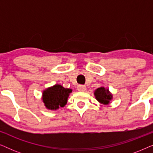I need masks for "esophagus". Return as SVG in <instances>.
I'll use <instances>...</instances> for the list:
<instances>
[{
  "instance_id": "obj_1",
  "label": "esophagus",
  "mask_w": 153,
  "mask_h": 153,
  "mask_svg": "<svg viewBox=\"0 0 153 153\" xmlns=\"http://www.w3.org/2000/svg\"><path fill=\"white\" fill-rule=\"evenodd\" d=\"M77 90L80 92H83L86 90V87H85V85H79L78 86H77Z\"/></svg>"
}]
</instances>
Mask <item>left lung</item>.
<instances>
[{
  "label": "left lung",
  "mask_w": 153,
  "mask_h": 153,
  "mask_svg": "<svg viewBox=\"0 0 153 153\" xmlns=\"http://www.w3.org/2000/svg\"><path fill=\"white\" fill-rule=\"evenodd\" d=\"M95 98L100 103L107 104L112 99V95L109 93L108 89H105L104 87H100L96 90L94 93Z\"/></svg>",
  "instance_id": "8db88e82"
}]
</instances>
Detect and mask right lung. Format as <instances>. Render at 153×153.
Here are the masks:
<instances>
[{"mask_svg": "<svg viewBox=\"0 0 153 153\" xmlns=\"http://www.w3.org/2000/svg\"><path fill=\"white\" fill-rule=\"evenodd\" d=\"M72 91V89L65 88L61 85L56 84L44 91L43 102L48 109L56 110L60 106L63 107L67 104L68 98Z\"/></svg>", "mask_w": 153, "mask_h": 153, "instance_id": "1", "label": "right lung"}]
</instances>
